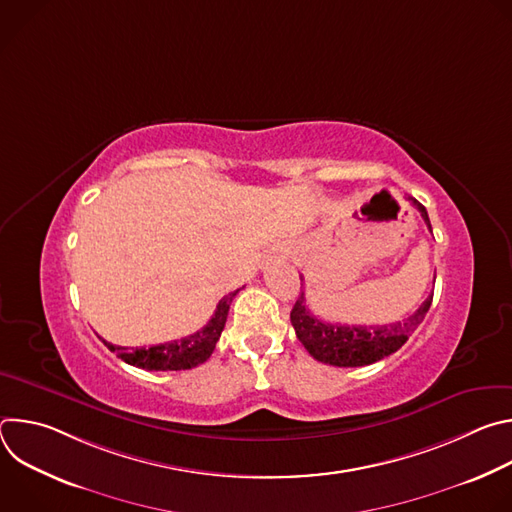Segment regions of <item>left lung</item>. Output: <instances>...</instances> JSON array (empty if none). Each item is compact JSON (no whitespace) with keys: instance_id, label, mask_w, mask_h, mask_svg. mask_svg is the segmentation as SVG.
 I'll use <instances>...</instances> for the list:
<instances>
[{"instance_id":"obj_1","label":"left lung","mask_w":512,"mask_h":512,"mask_svg":"<svg viewBox=\"0 0 512 512\" xmlns=\"http://www.w3.org/2000/svg\"><path fill=\"white\" fill-rule=\"evenodd\" d=\"M411 204L421 212L427 229L431 231L429 216L423 204L411 198ZM433 294L405 320L385 324V326H344V324H328L316 318L306 308L304 291L291 308V326L296 330L298 340L306 346V350L320 362L332 364V367H364L373 364L393 352H397L411 332L423 322Z\"/></svg>"}]
</instances>
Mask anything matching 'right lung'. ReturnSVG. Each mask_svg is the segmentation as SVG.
<instances>
[{"label": "right lung", "mask_w": 512, "mask_h": 512, "mask_svg": "<svg viewBox=\"0 0 512 512\" xmlns=\"http://www.w3.org/2000/svg\"><path fill=\"white\" fill-rule=\"evenodd\" d=\"M239 294V289H235L233 294L225 296L221 302H218L212 318L208 320V324L186 336L180 340H172V342H164V344H154V346H139V348H127V346H115L107 340L105 346L111 352H117V356L121 360H125L127 364H133V367L145 369V371H186V369H194L198 364H202L204 360L210 358L218 338H221V332L225 328L227 316H229V308L233 298Z\"/></svg>", "instance_id": "add662e5"}]
</instances>
